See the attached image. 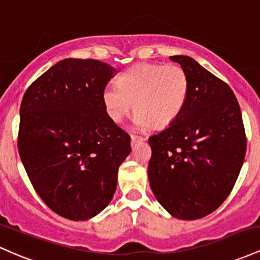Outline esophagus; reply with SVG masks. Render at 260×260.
Masks as SVG:
<instances>
[{
    "mask_svg": "<svg viewBox=\"0 0 260 260\" xmlns=\"http://www.w3.org/2000/svg\"><path fill=\"white\" fill-rule=\"evenodd\" d=\"M144 136H139V135H131V144H136L139 141H145Z\"/></svg>",
    "mask_w": 260,
    "mask_h": 260,
    "instance_id": "1",
    "label": "esophagus"
}]
</instances>
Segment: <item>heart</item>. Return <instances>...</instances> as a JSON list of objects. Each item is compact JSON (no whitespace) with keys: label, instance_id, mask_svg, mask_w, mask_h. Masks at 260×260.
<instances>
[{"label":"heart","instance_id":"obj_1","mask_svg":"<svg viewBox=\"0 0 260 260\" xmlns=\"http://www.w3.org/2000/svg\"><path fill=\"white\" fill-rule=\"evenodd\" d=\"M119 87L108 84L103 104L113 121L120 122L134 109L139 127H166L179 118L189 97V76L176 63L141 62L118 78Z\"/></svg>","mask_w":260,"mask_h":260}]
</instances>
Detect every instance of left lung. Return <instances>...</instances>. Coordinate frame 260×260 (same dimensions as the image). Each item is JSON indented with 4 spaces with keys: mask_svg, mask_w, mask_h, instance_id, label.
<instances>
[{
    "mask_svg": "<svg viewBox=\"0 0 260 260\" xmlns=\"http://www.w3.org/2000/svg\"><path fill=\"white\" fill-rule=\"evenodd\" d=\"M189 76L182 114L148 139V179L172 216L197 220L215 211L231 193L247 150L242 113L229 84L194 59L169 57Z\"/></svg>",
    "mask_w": 260,
    "mask_h": 260,
    "instance_id": "obj_1",
    "label": "left lung"
}]
</instances>
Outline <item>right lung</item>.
Returning a JSON list of instances; mask_svg holds the SVG:
<instances>
[{"mask_svg":"<svg viewBox=\"0 0 260 260\" xmlns=\"http://www.w3.org/2000/svg\"><path fill=\"white\" fill-rule=\"evenodd\" d=\"M115 72L98 60H61L22 99L20 159L38 195L69 220H88L107 208L119 166L131 152L130 136L103 104Z\"/></svg>","mask_w":260,"mask_h":260,"instance_id":"right-lung-1","label":"right lung"}]
</instances>
